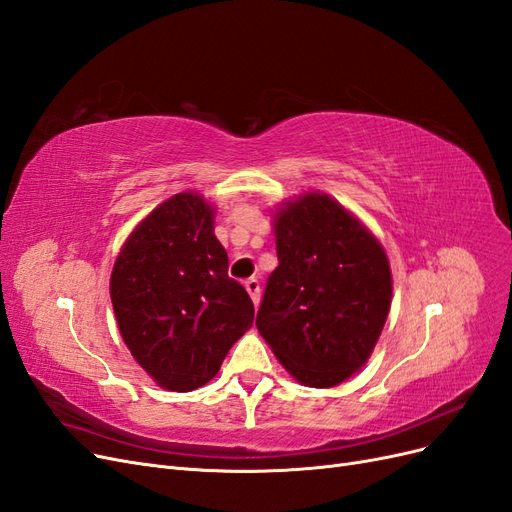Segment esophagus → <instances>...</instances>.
Segmentation results:
<instances>
[{
	"label": "esophagus",
	"instance_id": "esophagus-1",
	"mask_svg": "<svg viewBox=\"0 0 512 512\" xmlns=\"http://www.w3.org/2000/svg\"><path fill=\"white\" fill-rule=\"evenodd\" d=\"M245 290H248V294L252 296V303L258 307V303H260V281L256 277H250L248 281H245Z\"/></svg>",
	"mask_w": 512,
	"mask_h": 512
}]
</instances>
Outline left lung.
Here are the masks:
<instances>
[{
	"mask_svg": "<svg viewBox=\"0 0 512 512\" xmlns=\"http://www.w3.org/2000/svg\"><path fill=\"white\" fill-rule=\"evenodd\" d=\"M273 226L279 267L256 328L296 381L334 387L379 341L392 305L387 254L354 214L317 190L281 205Z\"/></svg>",
	"mask_w": 512,
	"mask_h": 512,
	"instance_id": "left-lung-1",
	"label": "left lung"
}]
</instances>
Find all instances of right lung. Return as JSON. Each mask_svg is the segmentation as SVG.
<instances>
[{"mask_svg":"<svg viewBox=\"0 0 512 512\" xmlns=\"http://www.w3.org/2000/svg\"><path fill=\"white\" fill-rule=\"evenodd\" d=\"M214 214L197 192L167 199L133 228L110 277L122 341L171 392L214 379L254 322L250 294L228 277Z\"/></svg>","mask_w":512,"mask_h":512,"instance_id":"obj_1","label":"right lung"}]
</instances>
